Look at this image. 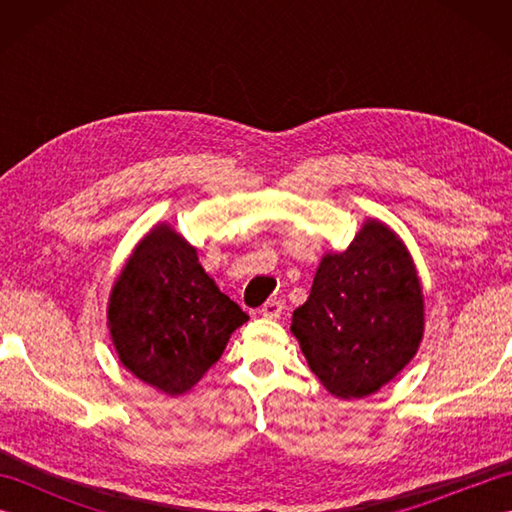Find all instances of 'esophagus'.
<instances>
[{
	"label": "esophagus",
	"instance_id": "1",
	"mask_svg": "<svg viewBox=\"0 0 512 512\" xmlns=\"http://www.w3.org/2000/svg\"><path fill=\"white\" fill-rule=\"evenodd\" d=\"M284 308H286V303L281 299H268L262 306V314L266 319H279L281 312H284Z\"/></svg>",
	"mask_w": 512,
	"mask_h": 512
}]
</instances>
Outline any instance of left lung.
<instances>
[{
  "label": "left lung",
  "mask_w": 512,
  "mask_h": 512,
  "mask_svg": "<svg viewBox=\"0 0 512 512\" xmlns=\"http://www.w3.org/2000/svg\"><path fill=\"white\" fill-rule=\"evenodd\" d=\"M290 332L332 396L365 398L391 383L424 336L422 281L394 228L365 217L350 246L325 253Z\"/></svg>",
  "instance_id": "obj_1"
}]
</instances>
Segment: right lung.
<instances>
[{
  "instance_id": "1",
  "label": "right lung",
  "mask_w": 512,
  "mask_h": 512,
  "mask_svg": "<svg viewBox=\"0 0 512 512\" xmlns=\"http://www.w3.org/2000/svg\"><path fill=\"white\" fill-rule=\"evenodd\" d=\"M246 321L198 262V248L169 222L138 239L107 299L118 361L171 398L200 383Z\"/></svg>"
}]
</instances>
